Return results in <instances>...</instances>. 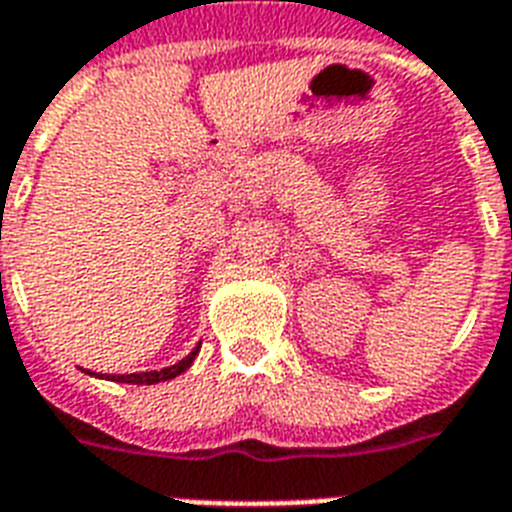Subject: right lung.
Wrapping results in <instances>:
<instances>
[{"instance_id": "obj_1", "label": "right lung", "mask_w": 512, "mask_h": 512, "mask_svg": "<svg viewBox=\"0 0 512 512\" xmlns=\"http://www.w3.org/2000/svg\"><path fill=\"white\" fill-rule=\"evenodd\" d=\"M200 352V344L194 347L186 358H181L178 363L168 368H160V371H141V374H93V371H85L90 376H101V379H109V382H125V384H157V382H168V379H176L178 374H184L186 368L192 366V360L197 358Z\"/></svg>"}]
</instances>
